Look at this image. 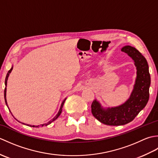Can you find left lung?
Returning a JSON list of instances; mask_svg holds the SVG:
<instances>
[{"mask_svg":"<svg viewBox=\"0 0 158 158\" xmlns=\"http://www.w3.org/2000/svg\"><path fill=\"white\" fill-rule=\"evenodd\" d=\"M122 51L132 58L136 67V79L130 98L122 105L104 109L96 100L92 104V113L99 122L109 126H122L135 118L145 108L149 98L151 77L149 66L141 53L130 45L124 46Z\"/></svg>","mask_w":158,"mask_h":158,"instance_id":"1","label":"left lung"}]
</instances>
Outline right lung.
<instances>
[{"label": "right lung", "mask_w": 158, "mask_h": 158, "mask_svg": "<svg viewBox=\"0 0 158 158\" xmlns=\"http://www.w3.org/2000/svg\"><path fill=\"white\" fill-rule=\"evenodd\" d=\"M12 69H13V66L11 67V69H10L9 71H8V73H7V74H6V78H5V86L6 87V83H7V79H8V77H9V74L11 73V70H12ZM5 87V92H4V96H5V103H6V106H7V107H8V105H7V102H6V88ZM66 98H65L64 99V101L62 102V105H61V106H60V110H59V111H58V114H57V115L55 116V117H53V118L52 119V120H50L49 122H48L47 123H44V124H42V125H41L42 127L43 126H48V125H49V124H50L52 122H53V121H55L57 118H58V117L60 116V114H61V113H62V107H63V105H64V102H65V100H66ZM9 108V107H8ZM9 111H10V110H9ZM11 112V111H10ZM19 122V121H18ZM27 126H31V127H39V126H31V125H28L27 124Z\"/></svg>", "instance_id": "1"}]
</instances>
